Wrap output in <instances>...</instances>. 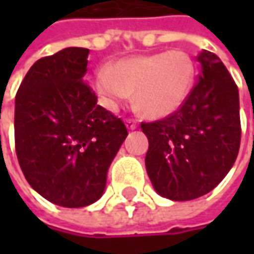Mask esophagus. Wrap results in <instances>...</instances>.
I'll return each mask as SVG.
<instances>
[{"label":"esophagus","mask_w":254,"mask_h":254,"mask_svg":"<svg viewBox=\"0 0 254 254\" xmlns=\"http://www.w3.org/2000/svg\"><path fill=\"white\" fill-rule=\"evenodd\" d=\"M126 126H127L128 130H135L138 127V123H137V120H134V119H127L126 120Z\"/></svg>","instance_id":"obj_1"}]
</instances>
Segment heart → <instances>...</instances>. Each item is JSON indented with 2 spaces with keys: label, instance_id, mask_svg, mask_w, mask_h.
<instances>
[{
  "label": "heart",
  "instance_id": "b5f03b06",
  "mask_svg": "<svg viewBox=\"0 0 254 254\" xmlns=\"http://www.w3.org/2000/svg\"><path fill=\"white\" fill-rule=\"evenodd\" d=\"M195 80V64L182 51L122 59L96 73L94 90L103 106L116 112L135 91V102L152 119L168 117L188 99Z\"/></svg>",
  "mask_w": 254,
  "mask_h": 254
}]
</instances>
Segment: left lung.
Masks as SVG:
<instances>
[{
	"instance_id": "1",
	"label": "left lung",
	"mask_w": 254,
	"mask_h": 254,
	"mask_svg": "<svg viewBox=\"0 0 254 254\" xmlns=\"http://www.w3.org/2000/svg\"><path fill=\"white\" fill-rule=\"evenodd\" d=\"M199 80L171 116L141 123L148 138L145 168L154 190L171 200H190L213 190L240 147L239 90L219 58L196 56Z\"/></svg>"
}]
</instances>
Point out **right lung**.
I'll use <instances>...</instances> for the list:
<instances>
[{
  "label": "right lung",
  "instance_id": "add662e5",
  "mask_svg": "<svg viewBox=\"0 0 254 254\" xmlns=\"http://www.w3.org/2000/svg\"><path fill=\"white\" fill-rule=\"evenodd\" d=\"M87 56L86 48H66L36 61L15 96L21 170L39 195L64 208L102 196L109 167L128 134L86 83Z\"/></svg>",
  "mask_w": 254,
  "mask_h": 254
}]
</instances>
